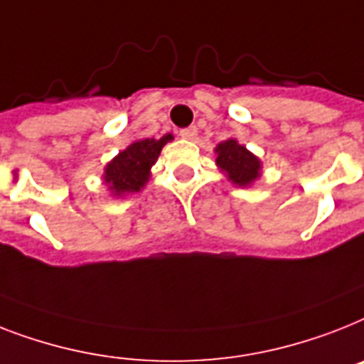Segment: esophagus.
Masks as SVG:
<instances>
[{
	"mask_svg": "<svg viewBox=\"0 0 364 364\" xmlns=\"http://www.w3.org/2000/svg\"><path fill=\"white\" fill-rule=\"evenodd\" d=\"M179 136H181V138H185V140H194V138L198 136V129L196 127H187V129H181V131H179Z\"/></svg>",
	"mask_w": 364,
	"mask_h": 364,
	"instance_id": "1",
	"label": "esophagus"
}]
</instances>
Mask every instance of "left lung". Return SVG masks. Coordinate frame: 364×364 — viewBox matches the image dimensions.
<instances>
[{
    "instance_id": "8db88e82",
    "label": "left lung",
    "mask_w": 364,
    "mask_h": 364,
    "mask_svg": "<svg viewBox=\"0 0 364 364\" xmlns=\"http://www.w3.org/2000/svg\"><path fill=\"white\" fill-rule=\"evenodd\" d=\"M217 153V166L228 176L230 181L237 187H249L262 176V162L256 155L237 140L220 141L215 149Z\"/></svg>"
}]
</instances>
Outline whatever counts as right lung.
I'll return each instance as SVG.
<instances>
[{
	"label": "right lung",
	"mask_w": 364,
	"mask_h": 364,
	"mask_svg": "<svg viewBox=\"0 0 364 364\" xmlns=\"http://www.w3.org/2000/svg\"><path fill=\"white\" fill-rule=\"evenodd\" d=\"M172 134H164L161 140L146 138L132 141L131 146L114 156L105 168V183L114 196H125L140 192L151 176V166L161 155L162 147L172 141Z\"/></svg>",
	"instance_id": "add662e5"
}]
</instances>
